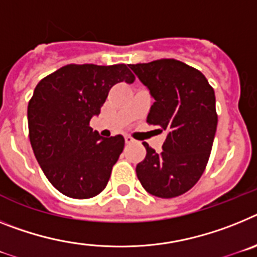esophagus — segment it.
<instances>
[{
  "instance_id": "34e87169",
  "label": "esophagus",
  "mask_w": 257,
  "mask_h": 257,
  "mask_svg": "<svg viewBox=\"0 0 257 257\" xmlns=\"http://www.w3.org/2000/svg\"><path fill=\"white\" fill-rule=\"evenodd\" d=\"M124 140H125V144L126 145L135 144V140H133V138H132V137H129V136H125V138H124Z\"/></svg>"
}]
</instances>
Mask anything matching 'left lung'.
I'll use <instances>...</instances> for the list:
<instances>
[{"label": "left lung", "mask_w": 257, "mask_h": 257, "mask_svg": "<svg viewBox=\"0 0 257 257\" xmlns=\"http://www.w3.org/2000/svg\"><path fill=\"white\" fill-rule=\"evenodd\" d=\"M155 102L146 121L167 132L163 150L146 142V156L136 167L147 193L175 198L199 181L211 155L217 128L215 90L206 76L177 59L129 64Z\"/></svg>", "instance_id": "1"}]
</instances>
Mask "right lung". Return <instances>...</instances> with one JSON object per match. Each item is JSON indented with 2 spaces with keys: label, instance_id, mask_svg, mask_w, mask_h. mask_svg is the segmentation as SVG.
Masks as SVG:
<instances>
[{
  "label": "right lung",
  "instance_id": "1",
  "mask_svg": "<svg viewBox=\"0 0 257 257\" xmlns=\"http://www.w3.org/2000/svg\"><path fill=\"white\" fill-rule=\"evenodd\" d=\"M126 64H67L36 85L28 102V136L50 184L73 199L103 191L124 149L117 135L102 138L89 126L113 85L135 82Z\"/></svg>",
  "mask_w": 257,
  "mask_h": 257
}]
</instances>
